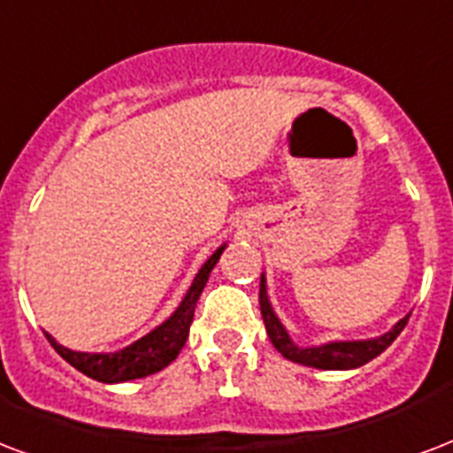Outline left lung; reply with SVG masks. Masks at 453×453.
I'll list each match as a JSON object with an SVG mask.
<instances>
[{"label":"left lung","instance_id":"8db88e82","mask_svg":"<svg viewBox=\"0 0 453 453\" xmlns=\"http://www.w3.org/2000/svg\"><path fill=\"white\" fill-rule=\"evenodd\" d=\"M258 303H261V316H264L265 333L271 337L273 347L280 351L282 357L295 361V364L311 365V368H320V371H351L358 365L368 364L375 357H380L382 351L388 349L389 344L399 337L409 316H403L402 320H396L395 327L388 330L380 337H371V340H334L326 342V344H316V347H299L292 337H289L288 327L282 326V320L278 319V313L273 311L271 296H268V285H265V273H261V289H258Z\"/></svg>","mask_w":453,"mask_h":453}]
</instances>
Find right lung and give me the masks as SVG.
<instances>
[{
	"instance_id": "obj_1",
	"label": "right lung",
	"mask_w": 453,
	"mask_h": 453,
	"mask_svg": "<svg viewBox=\"0 0 453 453\" xmlns=\"http://www.w3.org/2000/svg\"><path fill=\"white\" fill-rule=\"evenodd\" d=\"M226 247L227 244L223 242L219 250L213 251L211 257L203 261V265L195 275V280L189 285L188 295L182 296L180 306L173 311L171 316H168L161 326H157L151 333H147L144 337L133 342V344H127L123 349L92 354V351L68 349L64 344H58L50 333H47V340H50L51 347L57 349L58 357L65 358L73 368L85 372L88 378L106 382V385L147 378L151 372L164 371L165 365L171 364V361H175V357H178L182 347H185V342H188L189 334V326H192V319H195L196 302H199L202 289L206 288V282H209V275H211L213 265L219 264L220 254H223Z\"/></svg>"
}]
</instances>
